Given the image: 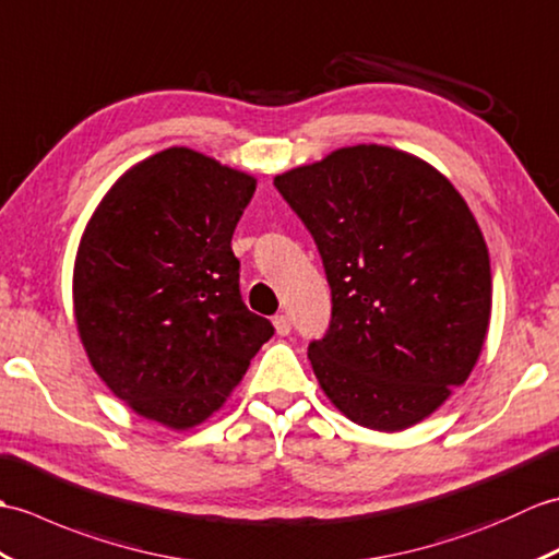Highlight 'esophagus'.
Returning <instances> with one entry per match:
<instances>
[{
  "mask_svg": "<svg viewBox=\"0 0 559 559\" xmlns=\"http://www.w3.org/2000/svg\"><path fill=\"white\" fill-rule=\"evenodd\" d=\"M272 325H275L277 334H282V337H287V334L292 332L289 316H275V320H272Z\"/></svg>",
  "mask_w": 559,
  "mask_h": 559,
  "instance_id": "34e87169",
  "label": "esophagus"
}]
</instances>
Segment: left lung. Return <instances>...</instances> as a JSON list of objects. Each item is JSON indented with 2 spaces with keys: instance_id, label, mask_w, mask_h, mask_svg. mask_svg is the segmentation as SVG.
Here are the masks:
<instances>
[{
  "instance_id": "1",
  "label": "left lung",
  "mask_w": 559,
  "mask_h": 559,
  "mask_svg": "<svg viewBox=\"0 0 559 559\" xmlns=\"http://www.w3.org/2000/svg\"><path fill=\"white\" fill-rule=\"evenodd\" d=\"M318 246L332 289L308 358L358 426L396 432L464 384L492 306L488 246L436 167L388 145H352L275 177Z\"/></svg>"
}]
</instances>
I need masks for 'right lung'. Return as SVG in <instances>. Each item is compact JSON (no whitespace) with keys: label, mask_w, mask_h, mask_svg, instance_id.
<instances>
[{"label":"right lung","mask_w":559,"mask_h":559,"mask_svg":"<svg viewBox=\"0 0 559 559\" xmlns=\"http://www.w3.org/2000/svg\"><path fill=\"white\" fill-rule=\"evenodd\" d=\"M255 179L191 147L121 175L73 265L95 373L135 414L186 430L213 416L275 328L241 301L231 237Z\"/></svg>","instance_id":"obj_1"}]
</instances>
